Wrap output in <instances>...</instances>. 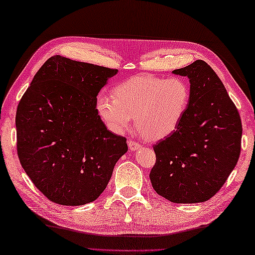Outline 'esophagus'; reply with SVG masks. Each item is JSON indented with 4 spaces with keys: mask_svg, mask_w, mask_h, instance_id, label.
<instances>
[{
    "mask_svg": "<svg viewBox=\"0 0 255 255\" xmlns=\"http://www.w3.org/2000/svg\"><path fill=\"white\" fill-rule=\"evenodd\" d=\"M128 148H130L131 151H136V150H139L141 148V144L135 142V141L132 139L128 140Z\"/></svg>",
    "mask_w": 255,
    "mask_h": 255,
    "instance_id": "obj_1",
    "label": "esophagus"
}]
</instances>
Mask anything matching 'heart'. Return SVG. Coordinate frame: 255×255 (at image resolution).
I'll return each instance as SVG.
<instances>
[{
    "instance_id": "1",
    "label": "heart",
    "mask_w": 255,
    "mask_h": 255,
    "mask_svg": "<svg viewBox=\"0 0 255 255\" xmlns=\"http://www.w3.org/2000/svg\"><path fill=\"white\" fill-rule=\"evenodd\" d=\"M113 97L99 95L98 114L116 134L134 127L150 141L162 140L177 130L191 100V89L184 78H162L141 74L120 83Z\"/></svg>"
}]
</instances>
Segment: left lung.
I'll return each mask as SVG.
<instances>
[{
    "instance_id": "1",
    "label": "left lung",
    "mask_w": 255,
    "mask_h": 255,
    "mask_svg": "<svg viewBox=\"0 0 255 255\" xmlns=\"http://www.w3.org/2000/svg\"><path fill=\"white\" fill-rule=\"evenodd\" d=\"M173 73L189 79L190 105L177 130L153 145L156 164L149 177L153 190L169 201L204 202L237 164L241 118L222 80L204 61Z\"/></svg>"
}]
</instances>
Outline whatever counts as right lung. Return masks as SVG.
<instances>
[{"label":"right lung","mask_w":255,"mask_h":255,"mask_svg":"<svg viewBox=\"0 0 255 255\" xmlns=\"http://www.w3.org/2000/svg\"><path fill=\"white\" fill-rule=\"evenodd\" d=\"M118 70L55 55L35 74L15 115L20 164L51 201L82 206L110 182L127 139L98 115L99 91Z\"/></svg>","instance_id":"obj_1"}]
</instances>
